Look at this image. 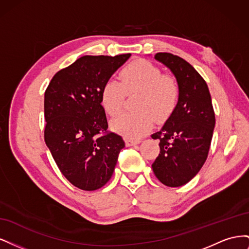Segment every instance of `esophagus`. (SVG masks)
Masks as SVG:
<instances>
[{"instance_id":"obj_1","label":"esophagus","mask_w":249,"mask_h":249,"mask_svg":"<svg viewBox=\"0 0 249 249\" xmlns=\"http://www.w3.org/2000/svg\"><path fill=\"white\" fill-rule=\"evenodd\" d=\"M140 143L139 140H133V139H125V144L127 146H133V145H136Z\"/></svg>"}]
</instances>
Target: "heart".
<instances>
[{
    "label": "heart",
    "mask_w": 249,
    "mask_h": 249,
    "mask_svg": "<svg viewBox=\"0 0 249 249\" xmlns=\"http://www.w3.org/2000/svg\"><path fill=\"white\" fill-rule=\"evenodd\" d=\"M119 77L122 82L110 79L104 84L102 105L110 116H115L124 107L126 93L140 92L136 103L139 111L124 113L112 122L115 132L129 139H138L152 129L155 118L162 122L175 111L179 97L178 82L147 60L125 65Z\"/></svg>",
    "instance_id": "heart-1"
}]
</instances>
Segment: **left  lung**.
I'll use <instances>...</instances> for the list:
<instances>
[{"instance_id": "obj_1", "label": "left lung", "mask_w": 249, "mask_h": 249, "mask_svg": "<svg viewBox=\"0 0 249 249\" xmlns=\"http://www.w3.org/2000/svg\"><path fill=\"white\" fill-rule=\"evenodd\" d=\"M155 58L176 76L179 97L166 124L152 135L160 141L152 167L162 184L179 187L196 176L207 160L215 113L207 83L190 63L170 53H157Z\"/></svg>"}]
</instances>
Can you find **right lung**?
Returning <instances> with one entry per match:
<instances>
[{
  "mask_svg": "<svg viewBox=\"0 0 249 249\" xmlns=\"http://www.w3.org/2000/svg\"><path fill=\"white\" fill-rule=\"evenodd\" d=\"M130 56H83L59 71L44 92V141L62 175L79 189L106 184L124 147L122 136L107 131L101 93Z\"/></svg>",
  "mask_w": 249,
  "mask_h": 249,
  "instance_id": "obj_1",
  "label": "right lung"
}]
</instances>
